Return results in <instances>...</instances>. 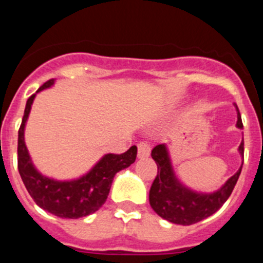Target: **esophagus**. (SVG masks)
Listing matches in <instances>:
<instances>
[{
	"label": "esophagus",
	"instance_id": "obj_1",
	"mask_svg": "<svg viewBox=\"0 0 263 263\" xmlns=\"http://www.w3.org/2000/svg\"><path fill=\"white\" fill-rule=\"evenodd\" d=\"M138 158H146L150 155V145L147 142L138 143Z\"/></svg>",
	"mask_w": 263,
	"mask_h": 263
}]
</instances>
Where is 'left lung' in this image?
Listing matches in <instances>:
<instances>
[{
    "label": "left lung",
    "instance_id": "8db88e82",
    "mask_svg": "<svg viewBox=\"0 0 263 263\" xmlns=\"http://www.w3.org/2000/svg\"><path fill=\"white\" fill-rule=\"evenodd\" d=\"M234 106L237 110L236 126L242 129L240 111L236 104ZM238 153L242 158L243 164V139L238 147ZM152 157L158 166V174L148 194L150 205L160 217L179 225H192L217 212L228 200V197L231 196L242 168V166H240L237 173L228 179L217 191L206 194L194 191L179 180L174 171L166 143L155 146L153 148Z\"/></svg>",
    "mask_w": 263,
    "mask_h": 263
}]
</instances>
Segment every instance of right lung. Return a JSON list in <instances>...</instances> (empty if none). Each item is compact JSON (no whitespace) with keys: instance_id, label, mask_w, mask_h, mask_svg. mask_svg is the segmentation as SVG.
I'll use <instances>...</instances> for the list:
<instances>
[{"instance_id":"add662e5","label":"right lung","mask_w":263,"mask_h":263,"mask_svg":"<svg viewBox=\"0 0 263 263\" xmlns=\"http://www.w3.org/2000/svg\"><path fill=\"white\" fill-rule=\"evenodd\" d=\"M55 79L46 81L36 93L51 88ZM36 93L29 97L18 132V171L22 182L42 210L62 218H79L92 215L106 201L116 174L134 163L137 146L120 155L105 154L87 174L71 180H58L43 175L32 163L25 143V127Z\"/></svg>"}]
</instances>
